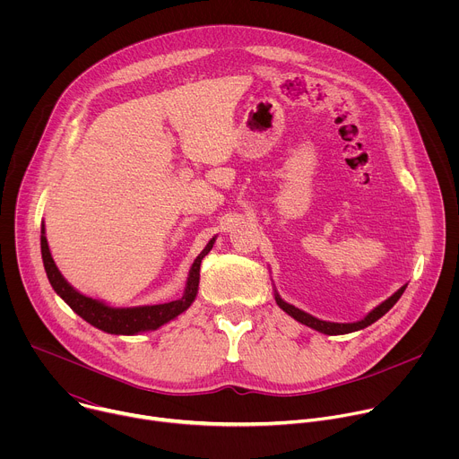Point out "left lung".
<instances>
[{
	"label": "left lung",
	"instance_id": "1",
	"mask_svg": "<svg viewBox=\"0 0 459 459\" xmlns=\"http://www.w3.org/2000/svg\"><path fill=\"white\" fill-rule=\"evenodd\" d=\"M405 287H402L398 292L392 294L388 299H385L381 305H377L372 312H368L361 321H356V323H331V321H323V319H317L299 308H296L294 305H289L285 303L278 294H276V303L280 305V308H283L289 316H292L296 321L310 326V329L317 331V333H323V334H329V336H338V334H349V333H356V331H361L365 329V326L372 325L374 321H377L383 314H386L392 307L396 305V301L402 298Z\"/></svg>",
	"mask_w": 459,
	"mask_h": 459
}]
</instances>
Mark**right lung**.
<instances>
[{
    "instance_id": "add662e5",
    "label": "right lung",
    "mask_w": 459,
    "mask_h": 459,
    "mask_svg": "<svg viewBox=\"0 0 459 459\" xmlns=\"http://www.w3.org/2000/svg\"><path fill=\"white\" fill-rule=\"evenodd\" d=\"M214 241H216V238H212L207 243V247L202 250V254L194 259L188 278H186L185 292L179 299L161 303V305H145V307H130V308H112L98 299L80 294L76 289H73L67 281H65V278L57 271L54 259L50 255L48 243L45 238V225L41 227V257H43L45 273H47V278H48L52 289L78 316H82L87 323L94 325L96 329H100L103 333L130 336V334H138L143 331H156L161 325L169 323L170 319H174L176 316H179L181 312H185L190 307L195 294H198L202 259L211 252Z\"/></svg>"
}]
</instances>
